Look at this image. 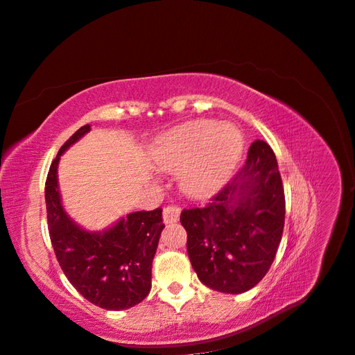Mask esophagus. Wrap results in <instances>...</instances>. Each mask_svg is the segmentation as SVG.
<instances>
[{
    "label": "esophagus",
    "instance_id": "1",
    "mask_svg": "<svg viewBox=\"0 0 355 355\" xmlns=\"http://www.w3.org/2000/svg\"><path fill=\"white\" fill-rule=\"evenodd\" d=\"M180 218V208L174 205H168L164 208V221L166 223H177Z\"/></svg>",
    "mask_w": 355,
    "mask_h": 355
}]
</instances>
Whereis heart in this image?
I'll list each match as a JSON object with an SVG mask.
<instances>
[{"label": "heart", "mask_w": 355, "mask_h": 355, "mask_svg": "<svg viewBox=\"0 0 355 355\" xmlns=\"http://www.w3.org/2000/svg\"><path fill=\"white\" fill-rule=\"evenodd\" d=\"M242 148L244 138L234 125L193 120L160 135L151 153L159 169H180V189L199 199L223 186L235 169Z\"/></svg>", "instance_id": "obj_1"}]
</instances>
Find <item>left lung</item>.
<instances>
[{"mask_svg":"<svg viewBox=\"0 0 355 355\" xmlns=\"http://www.w3.org/2000/svg\"><path fill=\"white\" fill-rule=\"evenodd\" d=\"M286 198L277 157L261 139L245 165L205 207L181 211L187 254L200 282L239 295L266 275L279 247Z\"/></svg>","mask_w":355,"mask_h":355,"instance_id":"left-lung-1","label":"left lung"}]
</instances>
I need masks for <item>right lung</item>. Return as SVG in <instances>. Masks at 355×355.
Returning <instances> with one entry per match:
<instances>
[{
	"label": "right lung",
	"mask_w": 355,
	"mask_h": 355,
	"mask_svg": "<svg viewBox=\"0 0 355 355\" xmlns=\"http://www.w3.org/2000/svg\"><path fill=\"white\" fill-rule=\"evenodd\" d=\"M89 130V125L80 128L50 165L46 180L49 234L59 266L80 295L103 309L121 311L147 297L151 263L165 225L160 208L132 212L103 232L85 230L67 214L58 186L59 159Z\"/></svg>",
	"instance_id": "right-lung-1"
}]
</instances>
